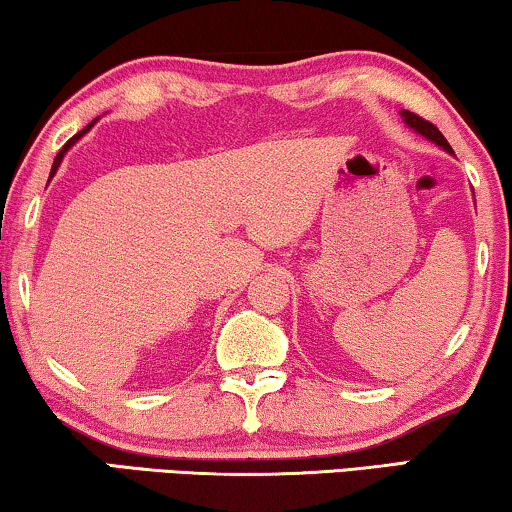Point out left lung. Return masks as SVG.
Wrapping results in <instances>:
<instances>
[{
  "mask_svg": "<svg viewBox=\"0 0 512 512\" xmlns=\"http://www.w3.org/2000/svg\"><path fill=\"white\" fill-rule=\"evenodd\" d=\"M401 118H403V122H406V125H408L410 129H415L417 134H422L424 139L434 141L436 146H441L443 150H448L450 155H455V153H452L450 143L445 141V136H443L441 132H438V127L431 125L429 120H424V118H420V115H415V113H410V111H401Z\"/></svg>",
  "mask_w": 512,
  "mask_h": 512,
  "instance_id": "8db88e82",
  "label": "left lung"
}]
</instances>
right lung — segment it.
<instances>
[{"instance_id":"right-lung-1","label":"right lung","mask_w":512,"mask_h":512,"mask_svg":"<svg viewBox=\"0 0 512 512\" xmlns=\"http://www.w3.org/2000/svg\"><path fill=\"white\" fill-rule=\"evenodd\" d=\"M95 122H97V120H92L88 127H83V129H81V132H78L76 136H71V139H69L67 143H64V146H62V150H60V153H57V157H55V162H53V169H50V176H48V181H50V178H53V176H55V171H57V167H60V162H62V157H64V153H67V150H69L71 146H74V143H76L78 139H81V136H83V134H88V132H90V127H92V125H95Z\"/></svg>"}]
</instances>
